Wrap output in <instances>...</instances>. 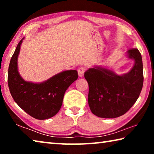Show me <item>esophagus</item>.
Segmentation results:
<instances>
[{
	"label": "esophagus",
	"instance_id": "obj_1",
	"mask_svg": "<svg viewBox=\"0 0 154 154\" xmlns=\"http://www.w3.org/2000/svg\"><path fill=\"white\" fill-rule=\"evenodd\" d=\"M85 68L82 66L80 67L79 69H78V74H79V77H82L83 76V74H84Z\"/></svg>",
	"mask_w": 154,
	"mask_h": 154
}]
</instances>
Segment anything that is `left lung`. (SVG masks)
Instances as JSON below:
<instances>
[{
    "label": "left lung",
    "mask_w": 154,
    "mask_h": 154,
    "mask_svg": "<svg viewBox=\"0 0 154 154\" xmlns=\"http://www.w3.org/2000/svg\"><path fill=\"white\" fill-rule=\"evenodd\" d=\"M134 64L128 73L118 75L101 66L91 68L84 77L89 85L88 104L95 116L116 118L126 113L141 92L143 71L141 54L137 48L127 51Z\"/></svg>",
    "instance_id": "left-lung-1"
}]
</instances>
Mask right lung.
<instances>
[{"instance_id": "right-lung-1", "label": "right lung", "mask_w": 154, "mask_h": 154, "mask_svg": "<svg viewBox=\"0 0 154 154\" xmlns=\"http://www.w3.org/2000/svg\"><path fill=\"white\" fill-rule=\"evenodd\" d=\"M24 38L17 44L10 61L8 85L15 102L25 112L37 119L55 116L61 108L64 93L77 79L75 70L60 72L40 83L26 82L17 70V58Z\"/></svg>"}]
</instances>
